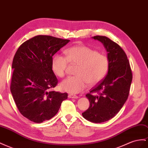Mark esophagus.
Returning <instances> with one entry per match:
<instances>
[{
	"mask_svg": "<svg viewBox=\"0 0 148 148\" xmlns=\"http://www.w3.org/2000/svg\"><path fill=\"white\" fill-rule=\"evenodd\" d=\"M69 98H78V97L77 95H73V94H70V95H69Z\"/></svg>",
	"mask_w": 148,
	"mask_h": 148,
	"instance_id": "1",
	"label": "esophagus"
}]
</instances>
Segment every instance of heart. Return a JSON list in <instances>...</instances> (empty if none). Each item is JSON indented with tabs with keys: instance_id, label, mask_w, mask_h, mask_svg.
Wrapping results in <instances>:
<instances>
[{
	"instance_id": "heart-1",
	"label": "heart",
	"mask_w": 148,
	"mask_h": 148,
	"mask_svg": "<svg viewBox=\"0 0 148 148\" xmlns=\"http://www.w3.org/2000/svg\"><path fill=\"white\" fill-rule=\"evenodd\" d=\"M66 57L57 54L53 57L51 68L59 77L65 75L69 63L77 65L75 77L66 78L61 84L63 91L70 93H78L90 85L98 83L105 77L110 68V60L105 54L85 45L70 47L65 51Z\"/></svg>"
}]
</instances>
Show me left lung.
<instances>
[{
  "label": "left lung",
  "instance_id": "left-lung-1",
  "mask_svg": "<svg viewBox=\"0 0 148 148\" xmlns=\"http://www.w3.org/2000/svg\"><path fill=\"white\" fill-rule=\"evenodd\" d=\"M92 38L105 47L110 68L105 79L86 95L90 105L82 116L88 121L99 123L110 120L121 109L128 97L133 75L128 59L120 46L105 36Z\"/></svg>",
  "mask_w": 148,
  "mask_h": 148
}]
</instances>
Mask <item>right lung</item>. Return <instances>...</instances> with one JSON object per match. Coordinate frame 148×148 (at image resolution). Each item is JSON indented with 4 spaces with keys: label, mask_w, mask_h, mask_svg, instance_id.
Instances as JSON below:
<instances>
[{
    "label": "right lung",
    "mask_w": 148,
    "mask_h": 148,
    "mask_svg": "<svg viewBox=\"0 0 148 148\" xmlns=\"http://www.w3.org/2000/svg\"><path fill=\"white\" fill-rule=\"evenodd\" d=\"M69 40L37 35L19 47L14 55L10 91L21 113L31 121L40 123L58 113L66 93L49 90L57 85L51 68L52 57Z\"/></svg>",
    "instance_id": "right-lung-1"
}]
</instances>
